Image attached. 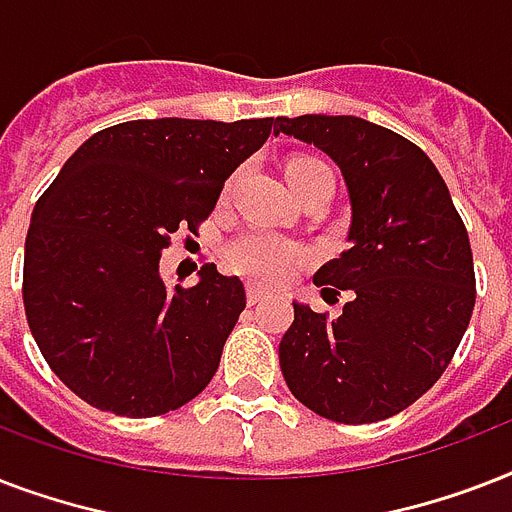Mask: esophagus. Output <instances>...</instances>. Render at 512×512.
Segmentation results:
<instances>
[{
	"label": "esophagus",
	"mask_w": 512,
	"mask_h": 512,
	"mask_svg": "<svg viewBox=\"0 0 512 512\" xmlns=\"http://www.w3.org/2000/svg\"><path fill=\"white\" fill-rule=\"evenodd\" d=\"M263 297H265L263 289L255 287V284H249V287H247V303L249 305H257V303H260V300H263Z\"/></svg>",
	"instance_id": "esophagus-1"
}]
</instances>
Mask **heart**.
Returning <instances> with one entry per match:
<instances>
[{
    "label": "heart",
    "instance_id": "heart-1",
    "mask_svg": "<svg viewBox=\"0 0 512 512\" xmlns=\"http://www.w3.org/2000/svg\"><path fill=\"white\" fill-rule=\"evenodd\" d=\"M319 170H329V167L319 159H295L287 167L289 183L295 185L297 191ZM305 260H308V249L268 231H249L228 247V263L233 271L257 284H281Z\"/></svg>",
    "mask_w": 512,
    "mask_h": 512
}]
</instances>
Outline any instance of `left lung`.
<instances>
[{
	"label": "left lung",
	"instance_id": "obj_1",
	"mask_svg": "<svg viewBox=\"0 0 512 512\" xmlns=\"http://www.w3.org/2000/svg\"><path fill=\"white\" fill-rule=\"evenodd\" d=\"M276 122L342 170L350 249L321 265L313 284L353 292L337 319L295 303L281 374L327 420H388L433 388L470 324L476 271L465 223L436 164L404 135L358 116Z\"/></svg>",
	"mask_w": 512,
	"mask_h": 512
}]
</instances>
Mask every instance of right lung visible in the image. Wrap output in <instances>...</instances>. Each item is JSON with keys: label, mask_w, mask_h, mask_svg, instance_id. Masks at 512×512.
Segmentation results:
<instances>
[{"label": "right lung", "mask_w": 512, "mask_h": 512, "mask_svg": "<svg viewBox=\"0 0 512 512\" xmlns=\"http://www.w3.org/2000/svg\"><path fill=\"white\" fill-rule=\"evenodd\" d=\"M273 119H135L84 140L31 215L23 305L44 361L100 412L156 417L207 388L247 305L215 263L164 287L172 233H196Z\"/></svg>", "instance_id": "add662e5"}]
</instances>
